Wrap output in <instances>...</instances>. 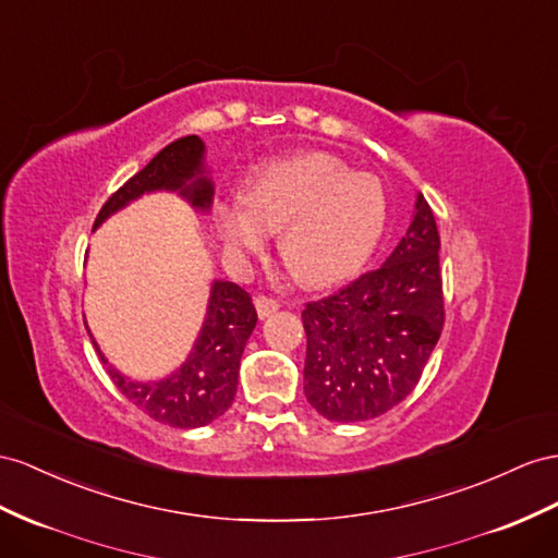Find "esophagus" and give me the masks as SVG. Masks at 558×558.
<instances>
[{
    "mask_svg": "<svg viewBox=\"0 0 558 558\" xmlns=\"http://www.w3.org/2000/svg\"><path fill=\"white\" fill-rule=\"evenodd\" d=\"M254 306H256V313H259V318H268L274 316V313L280 308V302L274 296H266V294H259L254 299Z\"/></svg>",
    "mask_w": 558,
    "mask_h": 558,
    "instance_id": "34e87169",
    "label": "esophagus"
}]
</instances>
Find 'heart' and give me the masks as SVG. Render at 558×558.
<instances>
[{
	"mask_svg": "<svg viewBox=\"0 0 558 558\" xmlns=\"http://www.w3.org/2000/svg\"><path fill=\"white\" fill-rule=\"evenodd\" d=\"M387 219L381 181L320 150L262 165L245 181L242 203L217 207L228 250L256 252L278 231L284 266L308 288L351 276L377 247Z\"/></svg>",
	"mask_w": 558,
	"mask_h": 558,
	"instance_id": "b5f03b06",
	"label": "heart"
}]
</instances>
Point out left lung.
Segmentation results:
<instances>
[{"label":"left lung","instance_id":"obj_1","mask_svg":"<svg viewBox=\"0 0 558 558\" xmlns=\"http://www.w3.org/2000/svg\"><path fill=\"white\" fill-rule=\"evenodd\" d=\"M438 250L434 211L420 193L384 266L306 304L304 393L323 417L375 420L417 387L446 320Z\"/></svg>","mask_w":558,"mask_h":558}]
</instances>
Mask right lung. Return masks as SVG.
Masks as SVG:
<instances>
[{"label":"right lung","instance_id":"1","mask_svg":"<svg viewBox=\"0 0 558 558\" xmlns=\"http://www.w3.org/2000/svg\"><path fill=\"white\" fill-rule=\"evenodd\" d=\"M157 191L177 193L195 211H209L214 185L207 177L203 138L183 136L157 153L138 174L108 197V203L98 211L94 228L141 195ZM254 325L256 311L252 296L235 282L214 280L205 323L199 327L189 359L174 373L155 381H136L122 375L118 367L108 363L94 337H89L110 379L134 405L162 424L195 428L221 417L231 408L238 391L240 359Z\"/></svg>","mask_w":558,"mask_h":558}]
</instances>
